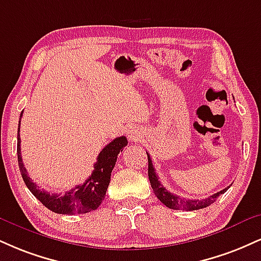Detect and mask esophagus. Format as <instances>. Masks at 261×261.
I'll return each mask as SVG.
<instances>
[{"mask_svg":"<svg viewBox=\"0 0 261 261\" xmlns=\"http://www.w3.org/2000/svg\"><path fill=\"white\" fill-rule=\"evenodd\" d=\"M127 137L131 141H137L139 139H142V130L139 127H131L127 130Z\"/></svg>","mask_w":261,"mask_h":261,"instance_id":"obj_1","label":"esophagus"}]
</instances>
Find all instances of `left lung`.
Returning a JSON list of instances; mask_svg holds the SVG:
<instances>
[{
  "instance_id": "1",
  "label": "left lung",
  "mask_w": 261,
  "mask_h": 261,
  "mask_svg": "<svg viewBox=\"0 0 261 261\" xmlns=\"http://www.w3.org/2000/svg\"><path fill=\"white\" fill-rule=\"evenodd\" d=\"M147 156H148V177H149V182L150 186L153 188V192L156 196L161 202L164 204V205L168 206L170 209H175V210H198V209H203L209 206L210 204H213L216 200L220 194H224L226 191L228 190L230 187H226L224 190H221L220 192L213 194V196L208 197L205 199H186V198H180V197L176 196V194L169 192L166 188L163 186L162 182L159 181L158 175L154 170V166H153L152 159L148 153H147Z\"/></svg>"
}]
</instances>
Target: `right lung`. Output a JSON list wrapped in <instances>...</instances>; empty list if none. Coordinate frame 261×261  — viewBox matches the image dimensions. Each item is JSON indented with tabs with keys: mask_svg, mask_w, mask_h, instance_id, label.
Returning <instances> with one entry per match:
<instances>
[{
	"mask_svg": "<svg viewBox=\"0 0 261 261\" xmlns=\"http://www.w3.org/2000/svg\"><path fill=\"white\" fill-rule=\"evenodd\" d=\"M21 115V114H20ZM20 127V120H19ZM19 127H18V164H19L21 177L29 188L30 192L40 200L47 209L57 213V214H85L92 210H96L105 199L107 188L111 182L112 170L114 169L117 163L118 154L121 152L122 148L127 144V140L125 136L117 137L111 143L99 152L97 156V162L93 165V171L91 176L69 192H65L64 196L57 193H49L47 191L40 190L36 184L31 181L28 176L27 169L24 168L20 155V137Z\"/></svg>",
	"mask_w": 261,
	"mask_h": 261,
	"instance_id": "1",
	"label": "right lung"
}]
</instances>
